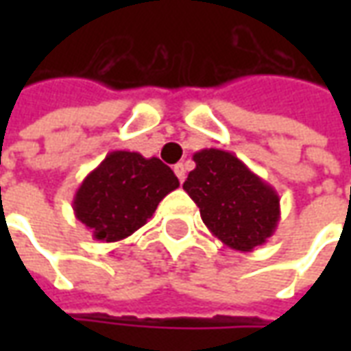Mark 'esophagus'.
Wrapping results in <instances>:
<instances>
[{
	"mask_svg": "<svg viewBox=\"0 0 351 351\" xmlns=\"http://www.w3.org/2000/svg\"><path fill=\"white\" fill-rule=\"evenodd\" d=\"M173 171H175V175L178 176V180L184 182V178H186V169H184L182 163H176L175 167H173Z\"/></svg>",
	"mask_w": 351,
	"mask_h": 351,
	"instance_id": "1",
	"label": "esophagus"
}]
</instances>
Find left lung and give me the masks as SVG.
Instances as JSON below:
<instances>
[{"label": "left lung", "mask_w": 351, "mask_h": 351, "mask_svg": "<svg viewBox=\"0 0 351 351\" xmlns=\"http://www.w3.org/2000/svg\"><path fill=\"white\" fill-rule=\"evenodd\" d=\"M195 169L184 190L199 206L201 220L214 237L239 252H252L274 235L280 197L235 154L203 148L193 154Z\"/></svg>", "instance_id": "obj_1"}]
</instances>
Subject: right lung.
<instances>
[{"mask_svg": "<svg viewBox=\"0 0 351 351\" xmlns=\"http://www.w3.org/2000/svg\"><path fill=\"white\" fill-rule=\"evenodd\" d=\"M178 186L175 173L158 158L114 150L82 180L73 210L95 241L116 243L143 228Z\"/></svg>", "mask_w": 351, "mask_h": 351, "instance_id": "right-lung-1", "label": "right lung"}]
</instances>
